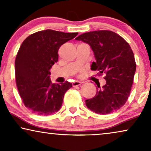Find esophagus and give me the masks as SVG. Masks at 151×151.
<instances>
[{"mask_svg": "<svg viewBox=\"0 0 151 151\" xmlns=\"http://www.w3.org/2000/svg\"><path fill=\"white\" fill-rule=\"evenodd\" d=\"M81 84H82L81 82H80V81H75V82H73V84H73V87H75V86H80Z\"/></svg>", "mask_w": 151, "mask_h": 151, "instance_id": "obj_1", "label": "esophagus"}]
</instances>
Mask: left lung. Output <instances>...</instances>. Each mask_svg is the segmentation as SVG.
I'll return each mask as SVG.
<instances>
[{"instance_id": "8db88e82", "label": "left lung", "mask_w": 151, "mask_h": 151, "mask_svg": "<svg viewBox=\"0 0 151 151\" xmlns=\"http://www.w3.org/2000/svg\"><path fill=\"white\" fill-rule=\"evenodd\" d=\"M87 43L93 51L96 62L91 70L105 74L106 84L97 88L96 95L85 101L86 106L101 115L113 113L129 98L136 70L133 51L127 41L116 33L100 30L84 33L76 38Z\"/></svg>"}]
</instances>
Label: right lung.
<instances>
[{"mask_svg":"<svg viewBox=\"0 0 151 151\" xmlns=\"http://www.w3.org/2000/svg\"><path fill=\"white\" fill-rule=\"evenodd\" d=\"M78 34L46 29L30 35L22 43L15 60L16 82L24 106L33 113L50 115L60 109L72 84H53L50 69L58 60L61 45Z\"/></svg>","mask_w":151,"mask_h":151,"instance_id":"obj_1","label":"right lung"}]
</instances>
